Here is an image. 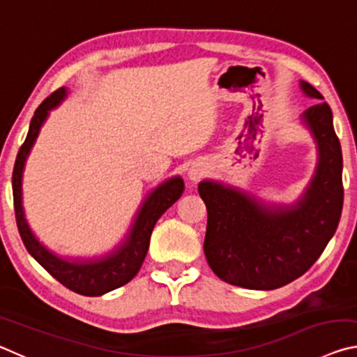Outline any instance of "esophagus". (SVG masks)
<instances>
[{
  "label": "esophagus",
  "mask_w": 357,
  "mask_h": 357,
  "mask_svg": "<svg viewBox=\"0 0 357 357\" xmlns=\"http://www.w3.org/2000/svg\"><path fill=\"white\" fill-rule=\"evenodd\" d=\"M203 168L200 167H192L189 170V178L190 181H200V178L203 176Z\"/></svg>",
  "instance_id": "34e87169"
}]
</instances>
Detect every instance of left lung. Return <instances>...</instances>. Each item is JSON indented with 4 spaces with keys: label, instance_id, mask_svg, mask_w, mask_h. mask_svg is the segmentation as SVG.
I'll use <instances>...</instances> for the list:
<instances>
[{
    "label": "left lung",
    "instance_id": "left-lung-1",
    "mask_svg": "<svg viewBox=\"0 0 357 357\" xmlns=\"http://www.w3.org/2000/svg\"><path fill=\"white\" fill-rule=\"evenodd\" d=\"M305 96L318 99L302 113L318 148V165L304 195L293 204H271L214 181L198 184L208 209L204 255L223 282L250 289H275L307 273L334 236L343 208L342 148L332 110L310 83Z\"/></svg>",
    "mask_w": 357,
    "mask_h": 357
}]
</instances>
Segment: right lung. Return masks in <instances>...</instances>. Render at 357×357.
<instances>
[{
  "mask_svg": "<svg viewBox=\"0 0 357 357\" xmlns=\"http://www.w3.org/2000/svg\"><path fill=\"white\" fill-rule=\"evenodd\" d=\"M66 94H68L66 88H59L38 107L31 124H29L26 140L23 142L19 154H17L14 172H12L15 220L26 250L31 253V257L48 274L55 277L59 283H63L66 288L72 289L74 293L83 296H100L126 285L137 275L148 253L151 233H153L155 222L183 195L184 181L179 176H174L157 185L146 197V200L143 202L142 208L138 209L135 220L132 223L129 233L123 239V243L104 257L89 259H66L45 249L33 234L25 219V213H23L22 176L26 157L39 135L40 126L44 124L50 110L61 104Z\"/></svg>",
  "mask_w": 357,
  "mask_h": 357,
  "instance_id": "1",
  "label": "right lung"
}]
</instances>
